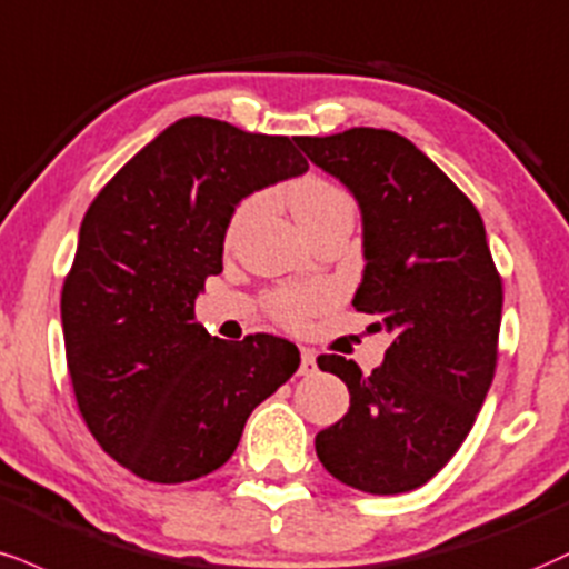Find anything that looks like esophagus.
I'll return each mask as SVG.
<instances>
[{"label": "esophagus", "mask_w": 569, "mask_h": 569, "mask_svg": "<svg viewBox=\"0 0 569 569\" xmlns=\"http://www.w3.org/2000/svg\"><path fill=\"white\" fill-rule=\"evenodd\" d=\"M315 368H318V362H315V352L310 347H302V366H299V373L310 376L315 373Z\"/></svg>", "instance_id": "1"}]
</instances>
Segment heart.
I'll list each match as a JSON object with an SVG mask.
<instances>
[{
	"label": "heart",
	"instance_id": "heart-1",
	"mask_svg": "<svg viewBox=\"0 0 569 569\" xmlns=\"http://www.w3.org/2000/svg\"><path fill=\"white\" fill-rule=\"evenodd\" d=\"M341 198H347L341 190L333 188V184H328L323 180H302L297 184V188L291 190V209H293V217H297V222H302V219L318 214V211H323L328 203L333 201H341ZM254 209V201H246L241 209H238L236 219H232V224H238L241 219L249 214V211ZM328 302V291L323 289H302V291H280L276 299H272L270 307L272 312H276L278 320H283L286 326H302L307 318H310L312 312H318L320 307Z\"/></svg>",
	"mask_w": 569,
	"mask_h": 569
}]
</instances>
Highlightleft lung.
<instances>
[{"mask_svg": "<svg viewBox=\"0 0 569 569\" xmlns=\"http://www.w3.org/2000/svg\"><path fill=\"white\" fill-rule=\"evenodd\" d=\"M297 146L358 201L366 267L352 305L392 337L371 373L320 355V371L350 389V410L315 450L350 488L416 490L467 440L496 373L503 289L482 217L397 132L352 127Z\"/></svg>", "mask_w": 569, "mask_h": 569, "instance_id": "left-lung-1", "label": "left lung"}]
</instances>
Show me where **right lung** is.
Listing matches in <instances>:
<instances>
[{
	"instance_id": "obj_1",
	"label": "right lung",
	"mask_w": 569,
	"mask_h": 569,
	"mask_svg": "<svg viewBox=\"0 0 569 569\" xmlns=\"http://www.w3.org/2000/svg\"><path fill=\"white\" fill-rule=\"evenodd\" d=\"M289 137L188 116L100 190L79 228L60 318L89 432L148 482L222 467L246 419L299 368L289 339L211 337L196 323L203 280L246 196L305 174Z\"/></svg>"
}]
</instances>
